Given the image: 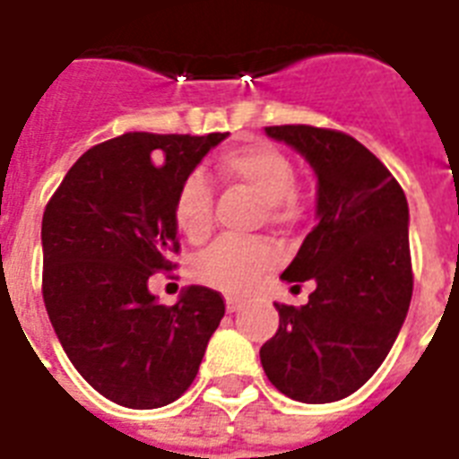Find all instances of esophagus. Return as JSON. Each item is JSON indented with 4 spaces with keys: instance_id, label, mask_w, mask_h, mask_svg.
I'll list each match as a JSON object with an SVG mask.
<instances>
[{
    "instance_id": "obj_1",
    "label": "esophagus",
    "mask_w": 459,
    "mask_h": 459,
    "mask_svg": "<svg viewBox=\"0 0 459 459\" xmlns=\"http://www.w3.org/2000/svg\"><path fill=\"white\" fill-rule=\"evenodd\" d=\"M225 307H227V313H239V310H244V303H241V300L227 299Z\"/></svg>"
}]
</instances>
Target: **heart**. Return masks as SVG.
<instances>
[{
    "mask_svg": "<svg viewBox=\"0 0 459 459\" xmlns=\"http://www.w3.org/2000/svg\"><path fill=\"white\" fill-rule=\"evenodd\" d=\"M218 170L232 182L244 185L265 204L270 222L289 225L300 215V201L293 192L291 160L270 144H247L222 153ZM175 222L189 241H204L212 230V189L201 175H192L179 186ZM277 263L265 241L222 239L196 258L194 273L204 284L227 293H244L273 270Z\"/></svg>",
    "mask_w": 459,
    "mask_h": 459,
    "instance_id": "obj_1",
    "label": "heart"
}]
</instances>
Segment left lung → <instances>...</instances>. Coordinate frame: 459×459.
I'll return each instance as SVG.
<instances>
[{
  "label": "left lung",
  "mask_w": 459,
  "mask_h": 459,
  "mask_svg": "<svg viewBox=\"0 0 459 459\" xmlns=\"http://www.w3.org/2000/svg\"><path fill=\"white\" fill-rule=\"evenodd\" d=\"M300 153L317 179V225L284 281H315L300 307L280 306V329L260 348L267 379L299 403H333L375 375L412 299L410 211L375 153L343 132L265 127Z\"/></svg>",
  "instance_id": "left-lung-1"
}]
</instances>
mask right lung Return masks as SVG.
I'll use <instances>...</instances> for the list:
<instances>
[{
  "mask_svg": "<svg viewBox=\"0 0 459 459\" xmlns=\"http://www.w3.org/2000/svg\"><path fill=\"white\" fill-rule=\"evenodd\" d=\"M230 132H130L84 152L42 218V293L68 360L123 408L178 401L194 381L225 300L182 289L175 306L149 291L178 251L179 186Z\"/></svg>",
  "mask_w": 459,
  "mask_h": 459,
  "instance_id": "1",
  "label": "right lung"
}]
</instances>
